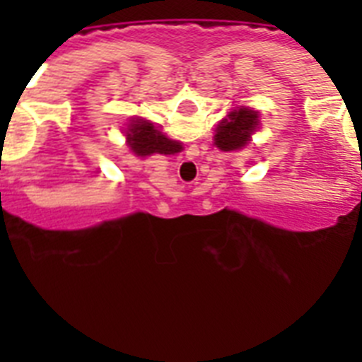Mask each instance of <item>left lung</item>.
<instances>
[{
  "mask_svg": "<svg viewBox=\"0 0 362 362\" xmlns=\"http://www.w3.org/2000/svg\"><path fill=\"white\" fill-rule=\"evenodd\" d=\"M259 129V114L252 108L232 110L225 119L217 124L214 145L223 152L245 148L252 134Z\"/></svg>",
  "mask_w": 362,
  "mask_h": 362,
  "instance_id": "left-lung-1",
  "label": "left lung"
}]
</instances>
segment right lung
<instances>
[{
	"label": "right lung",
	"instance_id": "1",
	"mask_svg": "<svg viewBox=\"0 0 362 362\" xmlns=\"http://www.w3.org/2000/svg\"><path fill=\"white\" fill-rule=\"evenodd\" d=\"M124 134H127V143H129L130 150L141 158L152 156V153L170 156V153H177L183 150L181 143L168 139L165 134L153 127V123L143 119V117H132Z\"/></svg>",
	"mask_w": 362,
	"mask_h": 362
}]
</instances>
